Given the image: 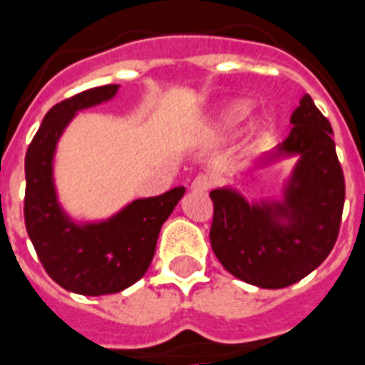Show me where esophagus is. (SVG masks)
<instances>
[{
  "mask_svg": "<svg viewBox=\"0 0 365 365\" xmlns=\"http://www.w3.org/2000/svg\"><path fill=\"white\" fill-rule=\"evenodd\" d=\"M190 188L194 192H207L211 188V179H209L207 175H197L196 179L192 180Z\"/></svg>",
  "mask_w": 365,
  "mask_h": 365,
  "instance_id": "esophagus-1",
  "label": "esophagus"
}]
</instances>
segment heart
<instances>
[{
	"label": "heart",
	"mask_w": 365,
	"mask_h": 365,
	"mask_svg": "<svg viewBox=\"0 0 365 365\" xmlns=\"http://www.w3.org/2000/svg\"><path fill=\"white\" fill-rule=\"evenodd\" d=\"M250 112V103L247 101H236V103L227 104L225 108L219 112L217 115V120H215V129L217 131H227V129H232L240 123V121L244 120L245 115ZM264 125V118H257L253 121V125H251V133L261 131V127Z\"/></svg>",
	"instance_id": "heart-1"
}]
</instances>
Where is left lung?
Listing matches in <instances>:
<instances>
[{"instance_id": "8db88e82", "label": "left lung", "mask_w": 365, "mask_h": 365, "mask_svg": "<svg viewBox=\"0 0 365 365\" xmlns=\"http://www.w3.org/2000/svg\"><path fill=\"white\" fill-rule=\"evenodd\" d=\"M291 125L284 143L259 162L299 156L282 202L250 203L228 186L209 194L215 255L232 276L264 289L287 287L320 267L337 242L343 215L344 177L333 129L310 95L291 114Z\"/></svg>"}]
</instances>
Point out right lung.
I'll return each mask as SVG.
<instances>
[{
    "instance_id": "add662e5",
    "label": "right lung",
    "mask_w": 365,
    "mask_h": 365,
    "mask_svg": "<svg viewBox=\"0 0 365 365\" xmlns=\"http://www.w3.org/2000/svg\"><path fill=\"white\" fill-rule=\"evenodd\" d=\"M118 87H93L55 104L24 160V222L34 250L61 287L93 297L123 291L143 278L156 253L162 225L185 196V186H177L162 196L133 200L98 222H76L61 207L53 180L58 138L76 112L114 98Z\"/></svg>"
}]
</instances>
